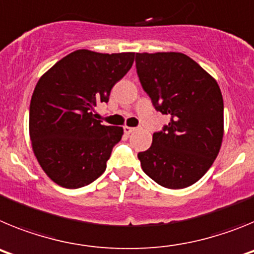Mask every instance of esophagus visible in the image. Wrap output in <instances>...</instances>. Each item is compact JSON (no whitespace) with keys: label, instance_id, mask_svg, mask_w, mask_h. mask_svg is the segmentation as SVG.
Here are the masks:
<instances>
[{"label":"esophagus","instance_id":"1","mask_svg":"<svg viewBox=\"0 0 254 254\" xmlns=\"http://www.w3.org/2000/svg\"><path fill=\"white\" fill-rule=\"evenodd\" d=\"M125 132L127 134H129V133H132V132H134L136 131V128H134V127H128V126H125Z\"/></svg>","mask_w":254,"mask_h":254}]
</instances>
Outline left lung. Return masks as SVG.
I'll return each mask as SVG.
<instances>
[{"instance_id":"obj_1","label":"left lung","mask_w":254,"mask_h":254,"mask_svg":"<svg viewBox=\"0 0 254 254\" xmlns=\"http://www.w3.org/2000/svg\"><path fill=\"white\" fill-rule=\"evenodd\" d=\"M142 89L170 122L138 152L142 170L158 185L181 190L205 176L224 134V102L216 80L177 52L136 53Z\"/></svg>"}]
</instances>
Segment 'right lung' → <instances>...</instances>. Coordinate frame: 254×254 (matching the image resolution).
<instances>
[{"label": "right lung", "instance_id": "right-lung-1", "mask_svg": "<svg viewBox=\"0 0 254 254\" xmlns=\"http://www.w3.org/2000/svg\"><path fill=\"white\" fill-rule=\"evenodd\" d=\"M133 60L132 52L78 49L39 78L29 112L30 140L42 169L61 187H84L104 173L123 128L102 125L94 107L108 103Z\"/></svg>", "mask_w": 254, "mask_h": 254}]
</instances>
